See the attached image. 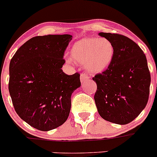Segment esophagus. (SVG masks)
<instances>
[{
	"instance_id": "1",
	"label": "esophagus",
	"mask_w": 157,
	"mask_h": 157,
	"mask_svg": "<svg viewBox=\"0 0 157 157\" xmlns=\"http://www.w3.org/2000/svg\"><path fill=\"white\" fill-rule=\"evenodd\" d=\"M89 78L90 77L87 75V74H86V73H82V74H80V81H81V83L86 81L87 80H89Z\"/></svg>"
}]
</instances>
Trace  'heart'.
I'll return each mask as SVG.
<instances>
[{
  "instance_id": "heart-1",
  "label": "heart",
  "mask_w": 157,
  "mask_h": 157,
  "mask_svg": "<svg viewBox=\"0 0 157 157\" xmlns=\"http://www.w3.org/2000/svg\"><path fill=\"white\" fill-rule=\"evenodd\" d=\"M73 61L84 64L91 74L106 71L113 60V44L105 37H84L76 41L70 51ZM71 62V60H68Z\"/></svg>"
}]
</instances>
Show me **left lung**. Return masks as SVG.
<instances>
[{"label": "left lung", "instance_id": "1", "mask_svg": "<svg viewBox=\"0 0 157 157\" xmlns=\"http://www.w3.org/2000/svg\"><path fill=\"white\" fill-rule=\"evenodd\" d=\"M114 45L109 67L93 77L97 83L96 106L103 119L124 125L140 115L148 102L150 73L146 55L134 41L118 33H103Z\"/></svg>", "mask_w": 157, "mask_h": 157}]
</instances>
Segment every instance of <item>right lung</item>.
I'll return each mask as SVG.
<instances>
[{
    "instance_id": "right-lung-1",
    "label": "right lung",
    "mask_w": 157,
    "mask_h": 157,
    "mask_svg": "<svg viewBox=\"0 0 157 157\" xmlns=\"http://www.w3.org/2000/svg\"><path fill=\"white\" fill-rule=\"evenodd\" d=\"M70 34L32 37L10 62L8 89L15 111L33 128L48 131L67 120L71 94L81 83L80 74L62 71Z\"/></svg>"
}]
</instances>
